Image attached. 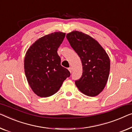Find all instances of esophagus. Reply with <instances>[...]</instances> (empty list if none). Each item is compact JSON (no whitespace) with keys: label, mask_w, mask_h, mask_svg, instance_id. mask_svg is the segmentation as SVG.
Returning <instances> with one entry per match:
<instances>
[{"label":"esophagus","mask_w":132,"mask_h":132,"mask_svg":"<svg viewBox=\"0 0 132 132\" xmlns=\"http://www.w3.org/2000/svg\"><path fill=\"white\" fill-rule=\"evenodd\" d=\"M68 70H69V71L70 72V73H72V68H68Z\"/></svg>","instance_id":"1"}]
</instances>
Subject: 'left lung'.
Here are the masks:
<instances>
[{"label":"left lung","instance_id":"1","mask_svg":"<svg viewBox=\"0 0 132 132\" xmlns=\"http://www.w3.org/2000/svg\"><path fill=\"white\" fill-rule=\"evenodd\" d=\"M66 38L82 62L83 73L81 78L75 81L76 86L86 95H98L109 79V55L97 40L85 33L73 31L67 34Z\"/></svg>","mask_w":132,"mask_h":132}]
</instances>
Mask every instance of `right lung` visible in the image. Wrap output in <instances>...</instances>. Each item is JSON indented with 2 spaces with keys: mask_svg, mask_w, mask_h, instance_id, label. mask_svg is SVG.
Wrapping results in <instances>:
<instances>
[{
  "mask_svg": "<svg viewBox=\"0 0 132 132\" xmlns=\"http://www.w3.org/2000/svg\"><path fill=\"white\" fill-rule=\"evenodd\" d=\"M66 34L54 32L35 41L27 51L24 70L32 91L40 97H48L59 91L70 72L60 64L57 49Z\"/></svg>",
  "mask_w": 132,
  "mask_h": 132,
  "instance_id": "add662e5",
  "label": "right lung"
}]
</instances>
